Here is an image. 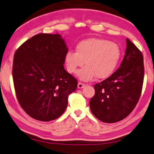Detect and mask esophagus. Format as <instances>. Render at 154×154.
<instances>
[{"mask_svg": "<svg viewBox=\"0 0 154 154\" xmlns=\"http://www.w3.org/2000/svg\"><path fill=\"white\" fill-rule=\"evenodd\" d=\"M85 86V85L83 84V83H81V82H79L78 85H77V88H78L79 89H82L84 88Z\"/></svg>", "mask_w": 154, "mask_h": 154, "instance_id": "1", "label": "esophagus"}]
</instances>
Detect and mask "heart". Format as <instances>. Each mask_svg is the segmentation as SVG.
Masks as SVG:
<instances>
[{"mask_svg": "<svg viewBox=\"0 0 154 154\" xmlns=\"http://www.w3.org/2000/svg\"><path fill=\"white\" fill-rule=\"evenodd\" d=\"M121 57L119 46L103 38H88L79 42L76 52L67 51L64 56L66 67L71 74H76L85 64L86 66L78 72L79 79L88 82L95 77L105 79L113 73Z\"/></svg>", "mask_w": 154, "mask_h": 154, "instance_id": "1", "label": "heart"}]
</instances>
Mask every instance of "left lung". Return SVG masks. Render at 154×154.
<instances>
[{"label": "left lung", "instance_id": "8db88e82", "mask_svg": "<svg viewBox=\"0 0 154 154\" xmlns=\"http://www.w3.org/2000/svg\"><path fill=\"white\" fill-rule=\"evenodd\" d=\"M126 44L120 67L110 77L94 86L95 93L90 99V110L104 123H116L126 118L135 108L141 94L143 57L128 38Z\"/></svg>", "mask_w": 154, "mask_h": 154}]
</instances>
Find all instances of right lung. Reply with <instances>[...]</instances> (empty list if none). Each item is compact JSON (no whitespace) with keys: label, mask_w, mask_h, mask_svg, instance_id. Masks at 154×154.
I'll return each mask as SVG.
<instances>
[{"label":"right lung","mask_w":154,"mask_h":154,"mask_svg":"<svg viewBox=\"0 0 154 154\" xmlns=\"http://www.w3.org/2000/svg\"><path fill=\"white\" fill-rule=\"evenodd\" d=\"M68 48L60 34H39L25 42L14 54L13 79L16 97L34 119L60 117L75 91L77 80L64 69Z\"/></svg>","instance_id":"1"}]
</instances>
